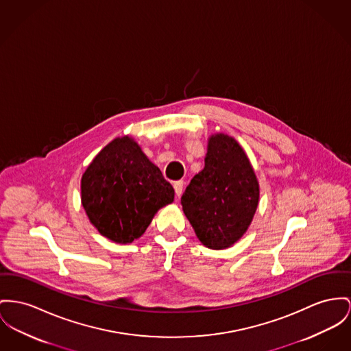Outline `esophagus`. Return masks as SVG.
<instances>
[{
    "instance_id": "obj_1",
    "label": "esophagus",
    "mask_w": 351,
    "mask_h": 351,
    "mask_svg": "<svg viewBox=\"0 0 351 351\" xmlns=\"http://www.w3.org/2000/svg\"><path fill=\"white\" fill-rule=\"evenodd\" d=\"M173 186H174V190H176V194L180 197L182 194V190H184V181H176Z\"/></svg>"
}]
</instances>
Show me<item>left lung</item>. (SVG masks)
Instances as JSON below:
<instances>
[{"instance_id":"8db88e82","label":"left lung","mask_w":351,"mask_h":351,"mask_svg":"<svg viewBox=\"0 0 351 351\" xmlns=\"http://www.w3.org/2000/svg\"><path fill=\"white\" fill-rule=\"evenodd\" d=\"M259 202V184L238 141L215 133L205 167L193 177L181 204L201 243L213 250L233 246L247 232Z\"/></svg>"}]
</instances>
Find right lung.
<instances>
[{"label":"right lung","mask_w":351,"mask_h":351,"mask_svg":"<svg viewBox=\"0 0 351 351\" xmlns=\"http://www.w3.org/2000/svg\"><path fill=\"white\" fill-rule=\"evenodd\" d=\"M174 189L129 136L109 142L81 178V204L90 223L116 243L140 238Z\"/></svg>","instance_id":"right-lung-1"}]
</instances>
